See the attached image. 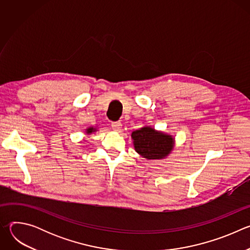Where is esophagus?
<instances>
[{
  "instance_id": "34e87169",
  "label": "esophagus",
  "mask_w": 250,
  "mask_h": 250,
  "mask_svg": "<svg viewBox=\"0 0 250 250\" xmlns=\"http://www.w3.org/2000/svg\"><path fill=\"white\" fill-rule=\"evenodd\" d=\"M112 128L115 130V131H120L122 129V123L120 122H114L112 123Z\"/></svg>"
}]
</instances>
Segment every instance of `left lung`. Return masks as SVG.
<instances>
[{
	"instance_id": "8db88e82",
	"label": "left lung",
	"mask_w": 250,
	"mask_h": 250,
	"mask_svg": "<svg viewBox=\"0 0 250 250\" xmlns=\"http://www.w3.org/2000/svg\"><path fill=\"white\" fill-rule=\"evenodd\" d=\"M135 151L146 159H161L167 156L174 146L171 135L145 126L131 133Z\"/></svg>"
}]
</instances>
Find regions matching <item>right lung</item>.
Wrapping results in <instances>:
<instances>
[{
  "instance_id": "1",
  "label": "right lung",
  "mask_w": 250,
  "mask_h": 250,
  "mask_svg": "<svg viewBox=\"0 0 250 250\" xmlns=\"http://www.w3.org/2000/svg\"><path fill=\"white\" fill-rule=\"evenodd\" d=\"M95 130H96V128H94V127H89V128L87 129V133L90 134V133H92V132L95 131Z\"/></svg>"
}]
</instances>
